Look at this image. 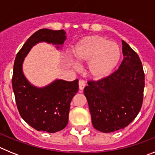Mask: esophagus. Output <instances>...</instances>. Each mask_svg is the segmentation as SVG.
I'll return each instance as SVG.
<instances>
[{"label": "esophagus", "mask_w": 155, "mask_h": 155, "mask_svg": "<svg viewBox=\"0 0 155 155\" xmlns=\"http://www.w3.org/2000/svg\"><path fill=\"white\" fill-rule=\"evenodd\" d=\"M78 84L80 90H83L84 88V87H85V81L84 80H80L78 82Z\"/></svg>", "instance_id": "1"}]
</instances>
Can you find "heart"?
<instances>
[{
  "mask_svg": "<svg viewBox=\"0 0 155 155\" xmlns=\"http://www.w3.org/2000/svg\"><path fill=\"white\" fill-rule=\"evenodd\" d=\"M74 56L80 64L87 63V74L91 78L100 80L107 77L118 64L120 48L101 35L83 37L73 50Z\"/></svg>",
  "mask_w": 155,
  "mask_h": 155,
  "instance_id": "1",
  "label": "heart"
}]
</instances>
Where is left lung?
Wrapping results in <instances>:
<instances>
[{
	"label": "left lung",
	"mask_w": 155,
	"mask_h": 155,
	"mask_svg": "<svg viewBox=\"0 0 155 155\" xmlns=\"http://www.w3.org/2000/svg\"><path fill=\"white\" fill-rule=\"evenodd\" d=\"M124 60L119 69L98 81H88L84 93L92 125L102 133L124 129L141 109L144 73L137 53L122 40Z\"/></svg>",
	"instance_id": "left-lung-1"
}]
</instances>
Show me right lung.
I'll list each match as a JSON object with an SVG mask.
<instances>
[{
  "instance_id": "add662e5",
  "label": "right lung",
  "mask_w": 155,
  "mask_h": 155,
  "mask_svg": "<svg viewBox=\"0 0 155 155\" xmlns=\"http://www.w3.org/2000/svg\"><path fill=\"white\" fill-rule=\"evenodd\" d=\"M65 39L66 32L63 29L38 30L25 42L15 60L12 88L18 110L21 118L38 131L56 133L68 125L70 105L78 91V80H56L44 87H35L23 74V61L31 47L38 42L52 43L59 48Z\"/></svg>"
}]
</instances>
